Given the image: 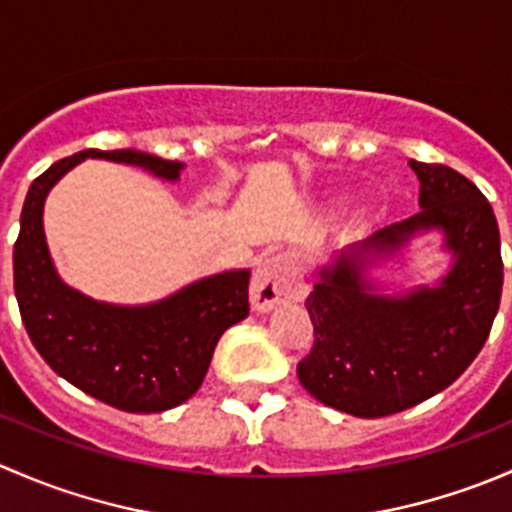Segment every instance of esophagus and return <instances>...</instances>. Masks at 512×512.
Here are the masks:
<instances>
[{"label": "esophagus", "instance_id": "34e87169", "mask_svg": "<svg viewBox=\"0 0 512 512\" xmlns=\"http://www.w3.org/2000/svg\"><path fill=\"white\" fill-rule=\"evenodd\" d=\"M307 294L297 262L285 255L262 262L250 282V302L257 312H270L277 304L297 302Z\"/></svg>", "mask_w": 512, "mask_h": 512}]
</instances>
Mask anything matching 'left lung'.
<instances>
[{
	"mask_svg": "<svg viewBox=\"0 0 512 512\" xmlns=\"http://www.w3.org/2000/svg\"><path fill=\"white\" fill-rule=\"evenodd\" d=\"M421 210L361 242L389 252L418 230L441 227L456 265L436 289L376 297L356 257H339L309 292L314 344L297 364L304 389L344 414H399L451 386L471 366L500 304L503 257L488 198L458 170L409 160Z\"/></svg>",
	"mask_w": 512,
	"mask_h": 512,
	"instance_id": "obj_1",
	"label": "left lung"
}]
</instances>
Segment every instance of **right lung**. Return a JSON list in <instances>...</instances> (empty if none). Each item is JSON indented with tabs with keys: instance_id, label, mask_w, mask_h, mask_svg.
<instances>
[{
	"instance_id": "obj_1",
	"label": "right lung",
	"mask_w": 512,
	"mask_h": 512,
	"mask_svg": "<svg viewBox=\"0 0 512 512\" xmlns=\"http://www.w3.org/2000/svg\"><path fill=\"white\" fill-rule=\"evenodd\" d=\"M84 158L141 165L165 180L183 165L141 151H89L56 160L29 188L14 242V292L29 339L46 364L76 389L128 414H158L203 384L218 339L250 314V272H223L148 307H113L66 287L44 240L51 185Z\"/></svg>"
}]
</instances>
